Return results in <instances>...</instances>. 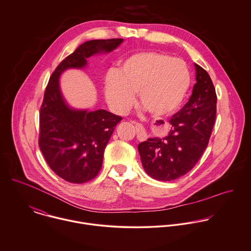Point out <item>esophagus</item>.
Returning a JSON list of instances; mask_svg holds the SVG:
<instances>
[{
	"mask_svg": "<svg viewBox=\"0 0 251 251\" xmlns=\"http://www.w3.org/2000/svg\"><path fill=\"white\" fill-rule=\"evenodd\" d=\"M135 128H136V134H137V139L140 141H144L147 139V132L144 128V126L140 124H136L135 125Z\"/></svg>",
	"mask_w": 251,
	"mask_h": 251,
	"instance_id": "esophagus-1",
	"label": "esophagus"
}]
</instances>
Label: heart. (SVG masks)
Returning a JSON list of instances; mask_svg holds the SVG:
<instances>
[{"label": "heart", "instance_id": "1", "mask_svg": "<svg viewBox=\"0 0 251 251\" xmlns=\"http://www.w3.org/2000/svg\"><path fill=\"white\" fill-rule=\"evenodd\" d=\"M191 84L187 65L157 51H142L125 58L105 78V96L112 109L124 115L138 93L139 103L154 116H166L182 104Z\"/></svg>", "mask_w": 251, "mask_h": 251}]
</instances>
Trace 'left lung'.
I'll return each instance as SVG.
<instances>
[{"label":"left lung","mask_w":251,"mask_h":251,"mask_svg":"<svg viewBox=\"0 0 251 251\" xmlns=\"http://www.w3.org/2000/svg\"><path fill=\"white\" fill-rule=\"evenodd\" d=\"M196 81L192 95L169 123L164 138H149L139 143L144 170L160 181L175 180L189 172L201 159L212 132L217 96L208 73L195 63Z\"/></svg>","instance_id":"8db88e82"}]
</instances>
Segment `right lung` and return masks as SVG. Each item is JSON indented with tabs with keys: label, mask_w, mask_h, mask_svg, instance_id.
<instances>
[{
	"label": "right lung",
	"mask_w": 251,
	"mask_h": 251,
	"mask_svg": "<svg viewBox=\"0 0 251 251\" xmlns=\"http://www.w3.org/2000/svg\"><path fill=\"white\" fill-rule=\"evenodd\" d=\"M123 41L92 40L82 44L60 62L47 85L40 111L39 146L49 167L68 182L81 184L97 176L104 150L122 118L102 109L71 108L61 93L59 78L67 69L84 68L86 58L111 52Z\"/></svg>",
	"instance_id": "add662e5"
}]
</instances>
